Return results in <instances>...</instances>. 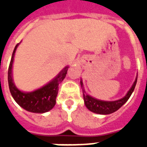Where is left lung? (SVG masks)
<instances>
[{
  "instance_id": "8db88e82",
  "label": "left lung",
  "mask_w": 147,
  "mask_h": 147,
  "mask_svg": "<svg viewBox=\"0 0 147 147\" xmlns=\"http://www.w3.org/2000/svg\"><path fill=\"white\" fill-rule=\"evenodd\" d=\"M137 78H138V76L136 77V81L134 82L131 88L129 90V91L127 92L126 95L124 96L123 98L119 99V100H117V101H113V102L102 101V100L94 98L93 97L87 94L84 88H83V99H84V103H85L86 108L91 111V112H93V113H95L98 114H104V115L113 113L114 112H116L124 103H126L127 101L129 99L131 94H132L133 90L136 87V83H137ZM80 84H81V87H83V84L82 81L80 82Z\"/></svg>"
}]
</instances>
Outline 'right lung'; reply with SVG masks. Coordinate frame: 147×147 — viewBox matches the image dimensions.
Returning <instances> with one entry per match:
<instances>
[{
    "mask_svg": "<svg viewBox=\"0 0 147 147\" xmlns=\"http://www.w3.org/2000/svg\"><path fill=\"white\" fill-rule=\"evenodd\" d=\"M18 45L19 44L16 45L13 50L10 64L8 67V81L11 96L22 108L29 112L37 113H42L48 112L53 108V106L56 104V98L59 90L58 86L66 76L68 67H64L54 80L42 88L30 93L22 92L20 90H18L16 86L14 85L12 81V76H11L12 63Z\"/></svg>",
    "mask_w": 147,
    "mask_h": 147,
    "instance_id": "right-lung-1",
    "label": "right lung"
}]
</instances>
